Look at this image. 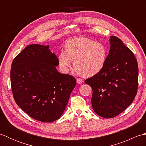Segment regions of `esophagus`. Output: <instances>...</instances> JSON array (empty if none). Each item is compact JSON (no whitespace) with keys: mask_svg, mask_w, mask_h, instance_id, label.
<instances>
[{"mask_svg":"<svg viewBox=\"0 0 146 146\" xmlns=\"http://www.w3.org/2000/svg\"><path fill=\"white\" fill-rule=\"evenodd\" d=\"M76 82L78 84H81L83 82V80L81 78H76Z\"/></svg>","mask_w":146,"mask_h":146,"instance_id":"1","label":"esophagus"}]
</instances>
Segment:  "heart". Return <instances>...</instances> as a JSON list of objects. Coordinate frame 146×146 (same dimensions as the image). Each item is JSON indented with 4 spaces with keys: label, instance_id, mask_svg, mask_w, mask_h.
Returning a JSON list of instances; mask_svg holds the SVG:
<instances>
[{
    "label": "heart",
    "instance_id": "obj_1",
    "mask_svg": "<svg viewBox=\"0 0 146 146\" xmlns=\"http://www.w3.org/2000/svg\"><path fill=\"white\" fill-rule=\"evenodd\" d=\"M107 46L87 38H75L66 42V52L58 56L60 66L64 70L74 63V68L80 76L88 78L103 70L107 63Z\"/></svg>",
    "mask_w": 146,
    "mask_h": 146
}]
</instances>
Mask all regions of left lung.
I'll return each mask as SVG.
<instances>
[{"label":"left lung","instance_id":"1","mask_svg":"<svg viewBox=\"0 0 146 146\" xmlns=\"http://www.w3.org/2000/svg\"><path fill=\"white\" fill-rule=\"evenodd\" d=\"M107 63L101 72L86 79L91 86L93 109L99 116L113 118L124 111L137 92L138 64L132 51L111 36Z\"/></svg>","mask_w":146,"mask_h":146}]
</instances>
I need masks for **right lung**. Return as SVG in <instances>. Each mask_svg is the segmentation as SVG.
Here are the masks:
<instances>
[{"label":"right lung","mask_w":146,"mask_h":146,"mask_svg":"<svg viewBox=\"0 0 146 146\" xmlns=\"http://www.w3.org/2000/svg\"><path fill=\"white\" fill-rule=\"evenodd\" d=\"M58 64L49 45L27 46L12 61L11 83L15 102L34 119L43 122L58 120L75 87V77L59 73Z\"/></svg>","instance_id":"add662e5"}]
</instances>
